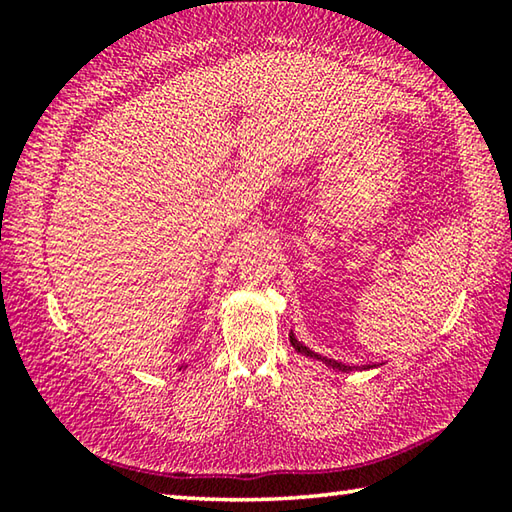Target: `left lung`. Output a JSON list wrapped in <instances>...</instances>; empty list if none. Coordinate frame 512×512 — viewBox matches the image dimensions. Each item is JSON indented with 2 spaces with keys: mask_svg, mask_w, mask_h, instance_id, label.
<instances>
[{
  "mask_svg": "<svg viewBox=\"0 0 512 512\" xmlns=\"http://www.w3.org/2000/svg\"><path fill=\"white\" fill-rule=\"evenodd\" d=\"M289 341H291V345H293V348H296L300 354H305V357H309V359H318V361H323L325 363V366L327 368H334V370H339V372H350V370H357V368H354V366H348V363H341V361H334V359H327V357H320V354L318 352H314V350H309L307 348V345H302L298 339H296V334H289ZM363 370H368V368H377V366H370V363H368V366H361Z\"/></svg>",
  "mask_w": 512,
  "mask_h": 512,
  "instance_id": "1",
  "label": "left lung"
}]
</instances>
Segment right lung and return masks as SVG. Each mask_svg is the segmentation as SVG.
<instances>
[{
	"mask_svg": "<svg viewBox=\"0 0 512 512\" xmlns=\"http://www.w3.org/2000/svg\"><path fill=\"white\" fill-rule=\"evenodd\" d=\"M185 368H187V366H185ZM185 368H183V370H185Z\"/></svg>",
	"mask_w": 512,
	"mask_h": 512,
	"instance_id": "1",
	"label": "right lung"
}]
</instances>
